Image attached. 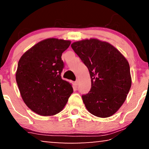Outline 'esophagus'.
<instances>
[{"instance_id":"esophagus-1","label":"esophagus","mask_w":149,"mask_h":149,"mask_svg":"<svg viewBox=\"0 0 149 149\" xmlns=\"http://www.w3.org/2000/svg\"><path fill=\"white\" fill-rule=\"evenodd\" d=\"M78 84H79V81L77 79L76 81H75V86H77Z\"/></svg>"}]
</instances>
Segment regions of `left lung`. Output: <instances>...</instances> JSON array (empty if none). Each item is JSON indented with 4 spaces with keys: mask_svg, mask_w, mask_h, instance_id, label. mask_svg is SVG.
<instances>
[{
    "mask_svg": "<svg viewBox=\"0 0 149 149\" xmlns=\"http://www.w3.org/2000/svg\"><path fill=\"white\" fill-rule=\"evenodd\" d=\"M71 46L91 75V91L81 96L86 107L96 117L111 116L124 102L130 89L128 62L113 46L97 39L75 42Z\"/></svg>",
    "mask_w": 149,
    "mask_h": 149,
    "instance_id": "obj_1",
    "label": "left lung"
}]
</instances>
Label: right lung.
<instances>
[{
	"label": "right lung",
	"mask_w": 149,
	"mask_h": 149,
	"mask_svg": "<svg viewBox=\"0 0 149 149\" xmlns=\"http://www.w3.org/2000/svg\"><path fill=\"white\" fill-rule=\"evenodd\" d=\"M71 42L49 38L26 52L18 63L16 81L27 106L42 116L61 111L74 92L72 85L61 78L64 63L62 53Z\"/></svg>",
	"instance_id": "right-lung-1"
}]
</instances>
